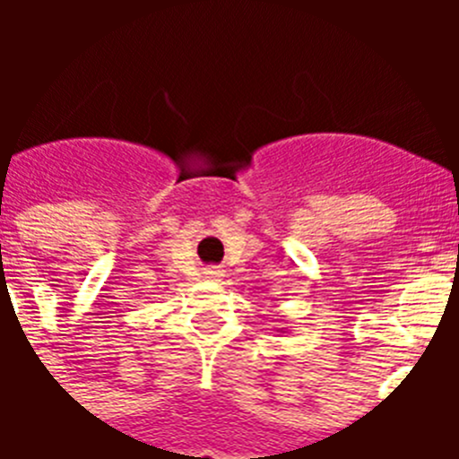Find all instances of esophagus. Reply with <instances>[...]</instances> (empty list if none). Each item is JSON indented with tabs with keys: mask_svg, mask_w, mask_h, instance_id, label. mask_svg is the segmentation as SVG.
Here are the masks:
<instances>
[{
	"mask_svg": "<svg viewBox=\"0 0 459 459\" xmlns=\"http://www.w3.org/2000/svg\"><path fill=\"white\" fill-rule=\"evenodd\" d=\"M204 278L222 280V278H225V271H221L218 266H209V269H204Z\"/></svg>",
	"mask_w": 459,
	"mask_h": 459,
	"instance_id": "1",
	"label": "esophagus"
}]
</instances>
